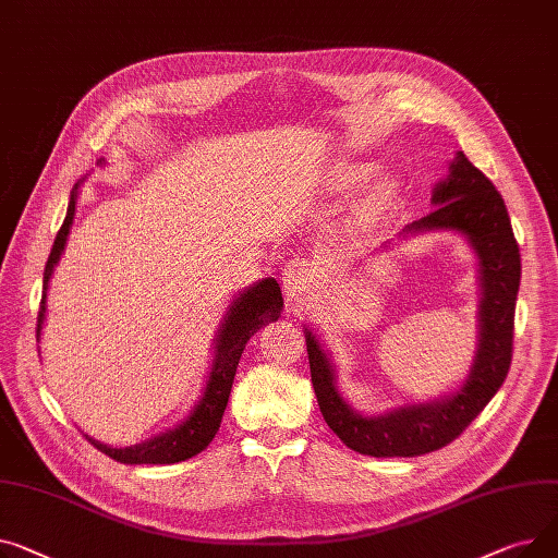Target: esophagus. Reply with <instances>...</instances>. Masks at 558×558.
<instances>
[{
    "mask_svg": "<svg viewBox=\"0 0 558 558\" xmlns=\"http://www.w3.org/2000/svg\"><path fill=\"white\" fill-rule=\"evenodd\" d=\"M315 286V268L308 260H290L283 268V292L292 300H302Z\"/></svg>",
    "mask_w": 558,
    "mask_h": 558,
    "instance_id": "esophagus-1",
    "label": "esophagus"
}]
</instances>
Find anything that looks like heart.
Returning <instances> with one entry per match:
<instances>
[{"instance_id": "1", "label": "heart", "mask_w": 558, "mask_h": 558, "mask_svg": "<svg viewBox=\"0 0 558 558\" xmlns=\"http://www.w3.org/2000/svg\"><path fill=\"white\" fill-rule=\"evenodd\" d=\"M376 171H378L376 163H372V161H342V163H338L333 175H331V186L342 193L360 189L376 175ZM395 193H397L395 182H389V180L378 182L363 203V216L376 218L378 214H383L389 207L391 198H395Z\"/></svg>"}]
</instances>
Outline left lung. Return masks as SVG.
<instances>
[{
	"mask_svg": "<svg viewBox=\"0 0 558 558\" xmlns=\"http://www.w3.org/2000/svg\"><path fill=\"white\" fill-rule=\"evenodd\" d=\"M433 205L430 214L408 225L403 232H460L480 258V340L471 372L460 389L430 403L363 416L342 399L331 357L306 329L311 380L319 412L342 444L360 454L416 457L448 446L496 397L511 367L520 250L502 195L460 150L450 161L448 175L433 189Z\"/></svg>",
	"mask_w": 558,
	"mask_h": 558,
	"instance_id": "left-lung-1",
	"label": "left lung"
}]
</instances>
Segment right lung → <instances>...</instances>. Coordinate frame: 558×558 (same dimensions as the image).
<instances>
[{
  "instance_id": "add662e5",
  "label": "right lung",
  "mask_w": 558,
  "mask_h": 558,
  "mask_svg": "<svg viewBox=\"0 0 558 558\" xmlns=\"http://www.w3.org/2000/svg\"><path fill=\"white\" fill-rule=\"evenodd\" d=\"M101 163V161H98ZM78 184L72 191L68 216L62 220V227L58 229L51 254L47 258L45 266V279H43V302H40V313H38V338L45 324V313H47V290H49V279L53 275V268L60 260V254L68 245L70 229L74 222L76 214V193ZM283 308V298H281V288L275 279H264L256 281L254 286L245 288L239 298L229 306L227 315L220 322V329L216 336V347H214V363L209 372L207 387L203 391V399L195 403L191 414L178 423L175 428L161 433L144 444H135L128 448H112L101 441H96L85 435V439L106 452L112 460L121 464H175L184 462L189 457L203 452L211 439L216 437L220 421L229 401V391H232V383L236 376V367L241 353L247 344V340L266 326L268 322L277 319Z\"/></svg>"
}]
</instances>
